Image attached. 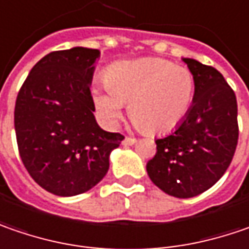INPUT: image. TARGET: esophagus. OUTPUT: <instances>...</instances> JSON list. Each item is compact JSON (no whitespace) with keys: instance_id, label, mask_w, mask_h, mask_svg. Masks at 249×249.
<instances>
[{"instance_id":"esophagus-1","label":"esophagus","mask_w":249,"mask_h":249,"mask_svg":"<svg viewBox=\"0 0 249 249\" xmlns=\"http://www.w3.org/2000/svg\"><path fill=\"white\" fill-rule=\"evenodd\" d=\"M135 143H136L135 138H125L124 141H123V145L124 146H131V145H135Z\"/></svg>"}]
</instances>
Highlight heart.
<instances>
[{"mask_svg": "<svg viewBox=\"0 0 249 249\" xmlns=\"http://www.w3.org/2000/svg\"><path fill=\"white\" fill-rule=\"evenodd\" d=\"M106 86L92 90L93 103L114 126L128 106V117L147 135H163L184 123L195 100V78L187 68L166 60L120 62L110 67Z\"/></svg>", "mask_w": 249, "mask_h": 249, "instance_id": "heart-1", "label": "heart"}]
</instances>
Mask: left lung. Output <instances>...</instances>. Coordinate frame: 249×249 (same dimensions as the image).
Here are the masks:
<instances>
[{"label": "left lung", "mask_w": 249, "mask_h": 249, "mask_svg": "<svg viewBox=\"0 0 249 249\" xmlns=\"http://www.w3.org/2000/svg\"><path fill=\"white\" fill-rule=\"evenodd\" d=\"M195 78V100L184 123L156 139L146 170L171 196L192 198L213 187L231 163L237 142V99L217 70L182 58Z\"/></svg>", "instance_id": "obj_1"}]
</instances>
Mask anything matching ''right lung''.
Here are the masks:
<instances>
[{
  "label": "right lung",
  "instance_id": "right-lung-1",
  "mask_svg": "<svg viewBox=\"0 0 249 249\" xmlns=\"http://www.w3.org/2000/svg\"><path fill=\"white\" fill-rule=\"evenodd\" d=\"M86 47L53 51L32 68L18 93L15 132L20 159L41 188L73 196L107 174L110 153L124 136L107 132L93 115L94 62Z\"/></svg>",
  "mask_w": 249,
  "mask_h": 249
}]
</instances>
